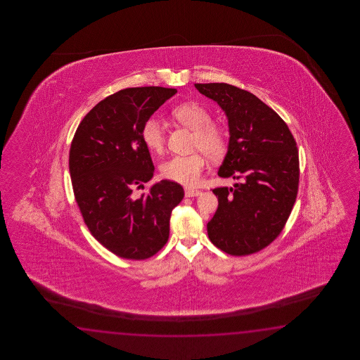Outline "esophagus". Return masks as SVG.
<instances>
[{
    "instance_id": "34e87169",
    "label": "esophagus",
    "mask_w": 360,
    "mask_h": 360,
    "mask_svg": "<svg viewBox=\"0 0 360 360\" xmlns=\"http://www.w3.org/2000/svg\"><path fill=\"white\" fill-rule=\"evenodd\" d=\"M200 194H202L200 191H195V189H191V188L185 189V197H198Z\"/></svg>"
}]
</instances>
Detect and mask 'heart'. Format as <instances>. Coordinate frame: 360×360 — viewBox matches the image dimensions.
<instances>
[{"mask_svg":"<svg viewBox=\"0 0 360 360\" xmlns=\"http://www.w3.org/2000/svg\"><path fill=\"white\" fill-rule=\"evenodd\" d=\"M172 117L177 122L194 130L191 149L197 150L189 155H174L163 162L161 172L171 181L188 186L197 185L206 167V155L217 161L222 158L229 146V132L221 124L211 122L212 117L202 104L188 101L172 109ZM141 138L152 153L161 154L166 144L165 127L157 118H149L141 130Z\"/></svg>","mask_w":360,"mask_h":360,"instance_id":"b5f03b06","label":"heart"}]
</instances>
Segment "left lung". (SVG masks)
I'll return each instance as SVG.
<instances>
[{
  "label": "left lung",
  "mask_w": 360,
  "mask_h": 360,
  "mask_svg": "<svg viewBox=\"0 0 360 360\" xmlns=\"http://www.w3.org/2000/svg\"><path fill=\"white\" fill-rule=\"evenodd\" d=\"M229 123L219 176L243 179L216 188L219 207L207 224L210 240L231 256L268 247L283 230L299 191V150L283 120L251 92L228 84H195Z\"/></svg>",
  "instance_id": "1"
}]
</instances>
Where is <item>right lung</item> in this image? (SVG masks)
Listing matches in <instances>:
<instances>
[{"instance_id": "obj_1", "label": "right lung", "mask_w": 360, "mask_h": 360, "mask_svg": "<svg viewBox=\"0 0 360 360\" xmlns=\"http://www.w3.org/2000/svg\"><path fill=\"white\" fill-rule=\"evenodd\" d=\"M176 89L131 87L84 115L69 150L77 205L94 238L127 260H146L167 243L169 217L183 200L180 184L162 180L136 197L154 174L141 130Z\"/></svg>"}]
</instances>
